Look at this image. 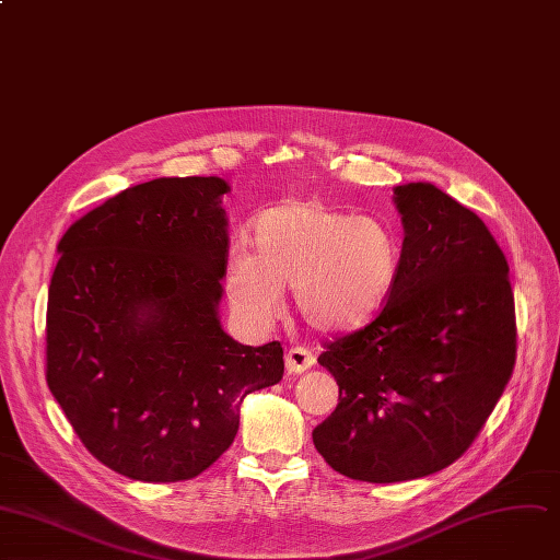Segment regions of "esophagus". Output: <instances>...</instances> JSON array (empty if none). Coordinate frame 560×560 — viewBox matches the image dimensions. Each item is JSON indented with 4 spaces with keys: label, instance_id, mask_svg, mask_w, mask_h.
<instances>
[{
    "label": "esophagus",
    "instance_id": "1",
    "mask_svg": "<svg viewBox=\"0 0 560 560\" xmlns=\"http://www.w3.org/2000/svg\"><path fill=\"white\" fill-rule=\"evenodd\" d=\"M314 363H316V357H314V352H312L310 348L295 346V348H291V350L287 352V357H284V365H287V372H289V374H303V372H307Z\"/></svg>",
    "mask_w": 560,
    "mask_h": 560
}]
</instances>
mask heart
Returning a JSON list of instances; mask_svg holds the SVG:
<instances>
[{"mask_svg":"<svg viewBox=\"0 0 560 560\" xmlns=\"http://www.w3.org/2000/svg\"><path fill=\"white\" fill-rule=\"evenodd\" d=\"M253 250H231L224 280L235 312L257 329L282 307V287L307 325L350 331L388 303L404 262L397 231L378 218L331 208L318 199L282 201L257 212Z\"/></svg>","mask_w":560,"mask_h":560,"instance_id":"obj_1","label":"heart"}]
</instances>
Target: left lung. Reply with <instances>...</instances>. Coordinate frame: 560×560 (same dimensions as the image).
I'll list each match as a JSON object with an SVG mask.
<instances>
[{"instance_id": "left-lung-1", "label": "left lung", "mask_w": 560, "mask_h": 560, "mask_svg": "<svg viewBox=\"0 0 560 560\" xmlns=\"http://www.w3.org/2000/svg\"><path fill=\"white\" fill-rule=\"evenodd\" d=\"M404 262L365 327L325 342L336 410L314 428L325 462L361 482L438 472L476 442L515 363L502 248L476 212L435 188H395Z\"/></svg>"}]
</instances>
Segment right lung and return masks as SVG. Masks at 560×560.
<instances>
[{
  "label": "right lung",
  "instance_id": "right-lung-1",
  "mask_svg": "<svg viewBox=\"0 0 560 560\" xmlns=\"http://www.w3.org/2000/svg\"><path fill=\"white\" fill-rule=\"evenodd\" d=\"M220 177L118 192L58 242L47 383L98 462L141 482L192 480L233 444L246 395L282 378L278 340L220 325L229 260Z\"/></svg>",
  "mask_w": 560,
  "mask_h": 560
}]
</instances>
